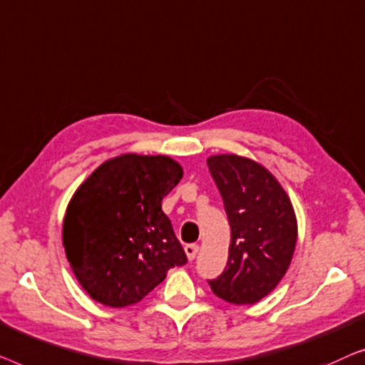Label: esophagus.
Listing matches in <instances>:
<instances>
[{"label":"esophagus","mask_w":365,"mask_h":365,"mask_svg":"<svg viewBox=\"0 0 365 365\" xmlns=\"http://www.w3.org/2000/svg\"><path fill=\"white\" fill-rule=\"evenodd\" d=\"M185 253H187V258L190 261H193L195 256H197V253H198V245H195V243L185 245Z\"/></svg>","instance_id":"obj_1"}]
</instances>
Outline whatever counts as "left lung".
<instances>
[{"label": "left lung", "mask_w": 365, "mask_h": 365, "mask_svg": "<svg viewBox=\"0 0 365 365\" xmlns=\"http://www.w3.org/2000/svg\"><path fill=\"white\" fill-rule=\"evenodd\" d=\"M207 165L232 228L227 268L208 284L223 301L255 304L289 268L297 240L294 208L273 173L251 158L225 153L210 157Z\"/></svg>", "instance_id": "obj_1"}]
</instances>
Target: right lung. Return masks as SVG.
Returning <instances> with one entry per match:
<instances>
[{
  "label": "right lung",
  "instance_id": "right-lung-1",
  "mask_svg": "<svg viewBox=\"0 0 365 365\" xmlns=\"http://www.w3.org/2000/svg\"><path fill=\"white\" fill-rule=\"evenodd\" d=\"M167 155L124 153L97 167L66 210L63 245L92 299L125 307L143 299L187 255L162 200L182 180Z\"/></svg>",
  "mask_w": 365,
  "mask_h": 365
}]
</instances>
